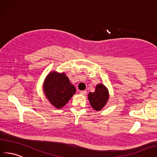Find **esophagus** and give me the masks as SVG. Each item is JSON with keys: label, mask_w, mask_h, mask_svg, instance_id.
Returning a JSON list of instances; mask_svg holds the SVG:
<instances>
[{"label": "esophagus", "mask_w": 157, "mask_h": 157, "mask_svg": "<svg viewBox=\"0 0 157 157\" xmlns=\"http://www.w3.org/2000/svg\"><path fill=\"white\" fill-rule=\"evenodd\" d=\"M80 94H81L82 95H86L87 94V92L86 91H80Z\"/></svg>", "instance_id": "obj_1"}]
</instances>
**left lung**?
Listing matches in <instances>:
<instances>
[{"instance_id":"1","label":"left lung","mask_w":157,"mask_h":157,"mask_svg":"<svg viewBox=\"0 0 157 157\" xmlns=\"http://www.w3.org/2000/svg\"><path fill=\"white\" fill-rule=\"evenodd\" d=\"M109 98L108 89L102 83L97 85L95 92H90L88 95V99L91 106L97 111H99L103 108L108 101Z\"/></svg>"}]
</instances>
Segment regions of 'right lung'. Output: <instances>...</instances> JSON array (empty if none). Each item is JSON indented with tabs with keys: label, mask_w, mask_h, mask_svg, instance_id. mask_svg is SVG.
I'll return each mask as SVG.
<instances>
[{
	"label": "right lung",
	"mask_w": 157,
	"mask_h": 157,
	"mask_svg": "<svg viewBox=\"0 0 157 157\" xmlns=\"http://www.w3.org/2000/svg\"><path fill=\"white\" fill-rule=\"evenodd\" d=\"M43 91L48 101L56 109L62 108L75 93V88L64 73L53 71L43 83Z\"/></svg>",
	"instance_id": "1"
}]
</instances>
